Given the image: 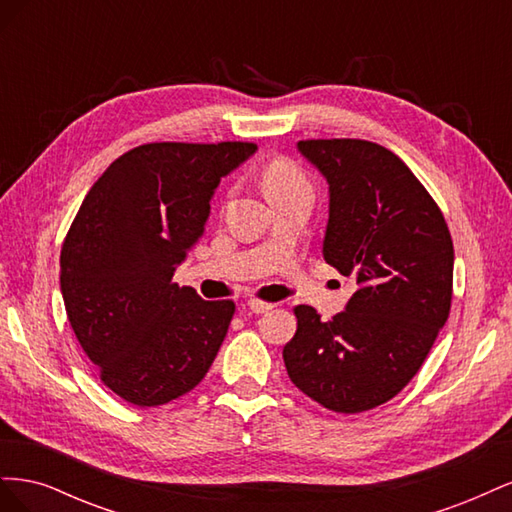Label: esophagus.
Listing matches in <instances>:
<instances>
[{"label":"esophagus","instance_id":"esophagus-1","mask_svg":"<svg viewBox=\"0 0 512 512\" xmlns=\"http://www.w3.org/2000/svg\"><path fill=\"white\" fill-rule=\"evenodd\" d=\"M247 307H250L254 314H265V312H269V309H273L275 305H273V303H269V301H260V299H250V301H247Z\"/></svg>","mask_w":512,"mask_h":512}]
</instances>
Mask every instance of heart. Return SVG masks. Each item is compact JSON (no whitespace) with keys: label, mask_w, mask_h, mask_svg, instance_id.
<instances>
[{"label":"heart","mask_w":512,"mask_h":512,"mask_svg":"<svg viewBox=\"0 0 512 512\" xmlns=\"http://www.w3.org/2000/svg\"><path fill=\"white\" fill-rule=\"evenodd\" d=\"M262 185H265L267 198H280L290 194H312L303 170L288 160H273L262 170Z\"/></svg>","instance_id":"heart-1"}]
</instances>
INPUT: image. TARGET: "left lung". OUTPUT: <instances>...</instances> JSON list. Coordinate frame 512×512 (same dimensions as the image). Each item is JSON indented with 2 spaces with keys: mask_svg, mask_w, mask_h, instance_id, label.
Listing matches in <instances>:
<instances>
[{
  "mask_svg": "<svg viewBox=\"0 0 512 512\" xmlns=\"http://www.w3.org/2000/svg\"><path fill=\"white\" fill-rule=\"evenodd\" d=\"M329 183L324 260L352 275L344 312L322 322L294 307L284 346L288 376L333 412L393 399L416 376L451 312L453 239L425 185L393 151L361 138L299 141Z\"/></svg>",
  "mask_w": 512,
  "mask_h": 512,
  "instance_id": "obj_1",
  "label": "left lung"
}]
</instances>
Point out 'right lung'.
<instances>
[{"instance_id": "1", "label": "right lung", "mask_w": 512, "mask_h": 512, "mask_svg": "<svg viewBox=\"0 0 512 512\" xmlns=\"http://www.w3.org/2000/svg\"><path fill=\"white\" fill-rule=\"evenodd\" d=\"M254 143H149L91 185L61 245V294L100 380L138 408L168 404L205 378L235 314L173 282L203 237L209 200Z\"/></svg>"}]
</instances>
